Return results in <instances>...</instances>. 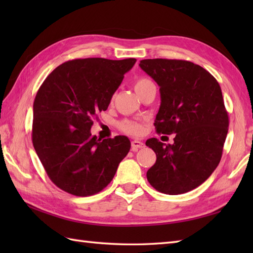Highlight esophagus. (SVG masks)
Masks as SVG:
<instances>
[{"label":"esophagus","mask_w":253,"mask_h":253,"mask_svg":"<svg viewBox=\"0 0 253 253\" xmlns=\"http://www.w3.org/2000/svg\"><path fill=\"white\" fill-rule=\"evenodd\" d=\"M144 147V143L140 140H133L131 141V148L133 151H137L138 149H142Z\"/></svg>","instance_id":"34e87169"}]
</instances>
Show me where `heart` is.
<instances>
[{
    "instance_id": "b5f03b06",
    "label": "heart",
    "mask_w": 253,
    "mask_h": 253,
    "mask_svg": "<svg viewBox=\"0 0 253 253\" xmlns=\"http://www.w3.org/2000/svg\"><path fill=\"white\" fill-rule=\"evenodd\" d=\"M152 84H154L148 78H139L135 83V90L138 93ZM118 127H120V129L122 131H124L125 133H129V135H139V133L142 132V129H143L141 123H139L137 121H129V120L122 121L120 124H118Z\"/></svg>"
}]
</instances>
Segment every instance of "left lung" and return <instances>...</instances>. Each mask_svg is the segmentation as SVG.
<instances>
[{"instance_id": "left-lung-1", "label": "left lung", "mask_w": 253, "mask_h": 253, "mask_svg": "<svg viewBox=\"0 0 253 253\" xmlns=\"http://www.w3.org/2000/svg\"><path fill=\"white\" fill-rule=\"evenodd\" d=\"M139 66L160 87L155 129L175 133L173 144L147 140L157 154L148 181L166 195L188 192L211 176L222 158L229 122L221 87L208 71L188 61L153 58Z\"/></svg>"}]
</instances>
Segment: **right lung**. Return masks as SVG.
Segmentation results:
<instances>
[{
  "instance_id": "add662e5",
  "label": "right lung",
  "mask_w": 253,
  "mask_h": 253,
  "mask_svg": "<svg viewBox=\"0 0 253 253\" xmlns=\"http://www.w3.org/2000/svg\"><path fill=\"white\" fill-rule=\"evenodd\" d=\"M136 58H79L57 66L34 102L32 143L47 176L77 197L103 190L130 150L125 136H91L93 118L106 111Z\"/></svg>"
}]
</instances>
